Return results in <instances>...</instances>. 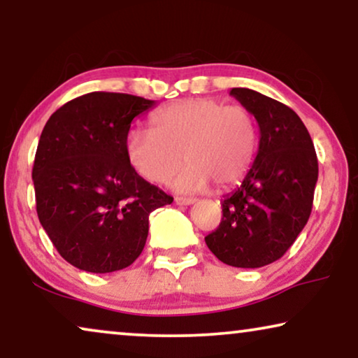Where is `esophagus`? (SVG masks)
<instances>
[{"label":"esophagus","instance_id":"esophagus-1","mask_svg":"<svg viewBox=\"0 0 358 358\" xmlns=\"http://www.w3.org/2000/svg\"><path fill=\"white\" fill-rule=\"evenodd\" d=\"M174 202L178 205H192L195 202V199H190V197H176Z\"/></svg>","mask_w":358,"mask_h":358}]
</instances>
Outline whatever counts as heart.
Returning <instances> with one entry per match:
<instances>
[{
	"mask_svg": "<svg viewBox=\"0 0 358 358\" xmlns=\"http://www.w3.org/2000/svg\"><path fill=\"white\" fill-rule=\"evenodd\" d=\"M259 148L256 117L244 106H227L212 97L184 99L156 112L151 130H131L127 158L153 184L173 179V187L194 194L215 184L228 189L246 178Z\"/></svg>",
	"mask_w": 358,
	"mask_h": 358,
	"instance_id": "1",
	"label": "heart"
}]
</instances>
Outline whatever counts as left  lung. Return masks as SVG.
I'll return each mask as SVG.
<instances>
[{
	"label": "left lung",
	"mask_w": 358,
	"mask_h": 358,
	"mask_svg": "<svg viewBox=\"0 0 358 358\" xmlns=\"http://www.w3.org/2000/svg\"><path fill=\"white\" fill-rule=\"evenodd\" d=\"M229 94L252 112L261 138L251 169L224 197L220 227L205 243L228 266L257 268L280 259L305 228L317 182V158L295 110L248 87H233Z\"/></svg>",
	"instance_id": "1"
}]
</instances>
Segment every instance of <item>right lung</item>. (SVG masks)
Returning <instances> with one entry per match:
<instances>
[{
  "label": "right lung",
  "mask_w": 358,
  "mask_h": 358,
  "mask_svg": "<svg viewBox=\"0 0 358 358\" xmlns=\"http://www.w3.org/2000/svg\"><path fill=\"white\" fill-rule=\"evenodd\" d=\"M153 106L138 96L90 92L43 127L32 168L37 215L60 256L81 271L107 273L134 264L150 213L173 202L127 158L131 120Z\"/></svg>",
  "instance_id": "right-lung-1"
}]
</instances>
